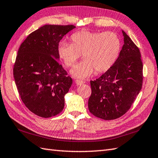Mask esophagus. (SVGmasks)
I'll list each match as a JSON object with an SVG mask.
<instances>
[{"label":"esophagus","mask_w":158,"mask_h":158,"mask_svg":"<svg viewBox=\"0 0 158 158\" xmlns=\"http://www.w3.org/2000/svg\"><path fill=\"white\" fill-rule=\"evenodd\" d=\"M75 82H76V85H83V84L85 83V81H83V80H76Z\"/></svg>","instance_id":"34e87169"}]
</instances>
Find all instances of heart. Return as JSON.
I'll return each instance as SVG.
<instances>
[{"label":"heart","instance_id":"heart-1","mask_svg":"<svg viewBox=\"0 0 158 158\" xmlns=\"http://www.w3.org/2000/svg\"><path fill=\"white\" fill-rule=\"evenodd\" d=\"M72 43L62 41L58 53L67 68L74 65L82 55L84 60L71 70L76 78H86L94 72L107 71L116 60L120 50L118 36L111 31L82 30L71 36Z\"/></svg>","mask_w":158,"mask_h":158}]
</instances>
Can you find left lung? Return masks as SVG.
I'll use <instances>...</instances> for the list:
<instances>
[{
	"label": "left lung",
	"mask_w": 158,
	"mask_h": 158,
	"mask_svg": "<svg viewBox=\"0 0 158 158\" xmlns=\"http://www.w3.org/2000/svg\"><path fill=\"white\" fill-rule=\"evenodd\" d=\"M122 34L124 44L117 60L99 78L90 81L89 111L106 120H115L127 113L143 85L139 48L124 31Z\"/></svg>",
	"instance_id": "1"
}]
</instances>
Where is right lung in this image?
I'll return each mask as SVG.
<instances>
[{
    "label": "right lung",
    "mask_w": 158,
    "mask_h": 158,
    "mask_svg": "<svg viewBox=\"0 0 158 158\" xmlns=\"http://www.w3.org/2000/svg\"><path fill=\"white\" fill-rule=\"evenodd\" d=\"M73 25H44L28 35L21 44L13 66V76L24 105L42 118L64 110V96L72 79L59 64V43Z\"/></svg>",
    "instance_id": "add662e5"
}]
</instances>
